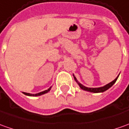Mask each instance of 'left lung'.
I'll use <instances>...</instances> for the list:
<instances>
[{"mask_svg": "<svg viewBox=\"0 0 129 129\" xmlns=\"http://www.w3.org/2000/svg\"><path fill=\"white\" fill-rule=\"evenodd\" d=\"M118 77H119V76H117V77L116 78V79L114 80L112 82L109 83V84H107V85H105V86L101 87H97V88L87 87L83 86V85H81L80 83H78L79 86L80 87V88H81V89H83V90H86V91H89V92H94V93H97V92H105V91H106L107 90H108L109 87H111L113 85H114V84L115 83V82L116 81V80H117V78H118ZM74 79L76 80V82H78L75 76H74Z\"/></svg>", "mask_w": 129, "mask_h": 129, "instance_id": "left-lung-1", "label": "left lung"}]
</instances>
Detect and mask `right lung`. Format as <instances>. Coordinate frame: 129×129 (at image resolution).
<instances>
[{"label":"right lung","mask_w":129,"mask_h":129,"mask_svg":"<svg viewBox=\"0 0 129 129\" xmlns=\"http://www.w3.org/2000/svg\"><path fill=\"white\" fill-rule=\"evenodd\" d=\"M51 90V87H49L48 90H44V91H43V92H39V93H37V94H29V93H27V92H23L24 94H26V95H28V96H39V95H42V94H44L46 93V92H48L49 90Z\"/></svg>","instance_id":"add662e5"}]
</instances>
